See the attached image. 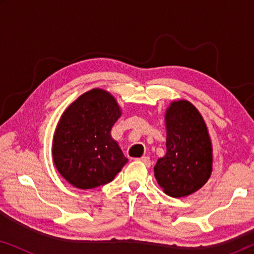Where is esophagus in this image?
<instances>
[{
  "label": "esophagus",
  "mask_w": 254,
  "mask_h": 254,
  "mask_svg": "<svg viewBox=\"0 0 254 254\" xmlns=\"http://www.w3.org/2000/svg\"><path fill=\"white\" fill-rule=\"evenodd\" d=\"M137 161H140V162L143 163V164H144L145 166H147V168H149V166L151 165V161H150V158L147 157V156H143V157L138 158Z\"/></svg>",
  "instance_id": "34e87169"
}]
</instances>
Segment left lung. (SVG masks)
Listing matches in <instances>:
<instances>
[{
    "label": "left lung",
    "mask_w": 254,
    "mask_h": 254,
    "mask_svg": "<svg viewBox=\"0 0 254 254\" xmlns=\"http://www.w3.org/2000/svg\"><path fill=\"white\" fill-rule=\"evenodd\" d=\"M166 154L154 172L165 194L183 197L199 190L213 170V147L206 123L187 100L170 104L165 112Z\"/></svg>",
    "instance_id": "8db88e82"
}]
</instances>
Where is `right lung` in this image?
Listing matches in <instances>:
<instances>
[{
  "label": "right lung",
  "instance_id": "add662e5",
  "mask_svg": "<svg viewBox=\"0 0 254 254\" xmlns=\"http://www.w3.org/2000/svg\"><path fill=\"white\" fill-rule=\"evenodd\" d=\"M121 116L110 92L92 89L67 107L53 137L54 164L72 186L90 190L112 182L128 159L111 136Z\"/></svg>",
  "mask_w": 254,
  "mask_h": 254
}]
</instances>
